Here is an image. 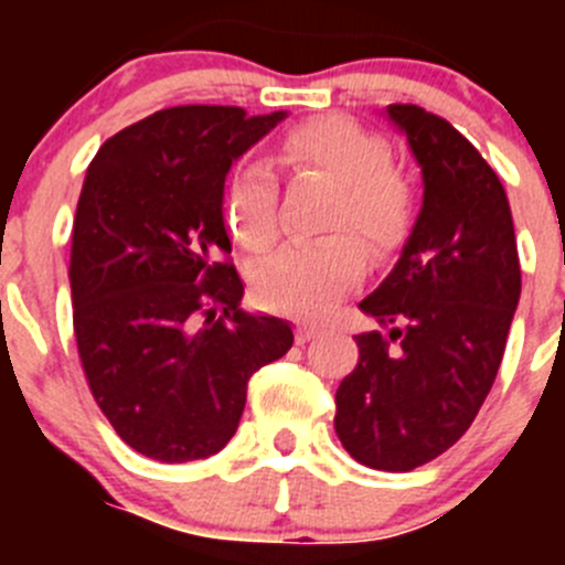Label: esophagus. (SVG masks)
<instances>
[{
    "instance_id": "34e87169",
    "label": "esophagus",
    "mask_w": 565,
    "mask_h": 565,
    "mask_svg": "<svg viewBox=\"0 0 565 565\" xmlns=\"http://www.w3.org/2000/svg\"><path fill=\"white\" fill-rule=\"evenodd\" d=\"M313 337H319V328H311V326H299L297 328V344L311 342Z\"/></svg>"
}]
</instances>
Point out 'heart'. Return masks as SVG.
<instances>
[{
	"instance_id": "b5f03b06",
	"label": "heart",
	"mask_w": 565,
	"mask_h": 565,
	"mask_svg": "<svg viewBox=\"0 0 565 565\" xmlns=\"http://www.w3.org/2000/svg\"><path fill=\"white\" fill-rule=\"evenodd\" d=\"M274 163L331 181L319 212V228L328 234L274 254L254 274V291L277 311L322 313L356 286L364 252L384 263L411 239L418 217L416 183L393 161L382 135L342 115H319L279 132ZM223 209L228 232L246 252L266 254L277 246L279 183L266 163L234 169Z\"/></svg>"
}]
</instances>
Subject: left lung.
Here are the masks:
<instances>
[{
    "mask_svg": "<svg viewBox=\"0 0 565 565\" xmlns=\"http://www.w3.org/2000/svg\"><path fill=\"white\" fill-rule=\"evenodd\" d=\"M424 172V206L402 259L362 313L359 362L337 391V436L359 463L411 472L476 422L521 299V259L495 169L447 118L391 104Z\"/></svg>",
    "mask_w": 565,
    "mask_h": 565,
    "instance_id": "8db88e82",
    "label": "left lung"
}]
</instances>
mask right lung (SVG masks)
Listing matches in <instances>:
<instances>
[{
  "instance_id": "add662e5",
  "label": "right lung",
  "mask_w": 565,
  "mask_h": 565,
  "mask_svg": "<svg viewBox=\"0 0 565 565\" xmlns=\"http://www.w3.org/2000/svg\"><path fill=\"white\" fill-rule=\"evenodd\" d=\"M286 113L186 104L102 143L70 246L73 331L89 393L135 452L183 463L221 452L254 371L286 356L291 326L239 311L223 183Z\"/></svg>"
}]
</instances>
